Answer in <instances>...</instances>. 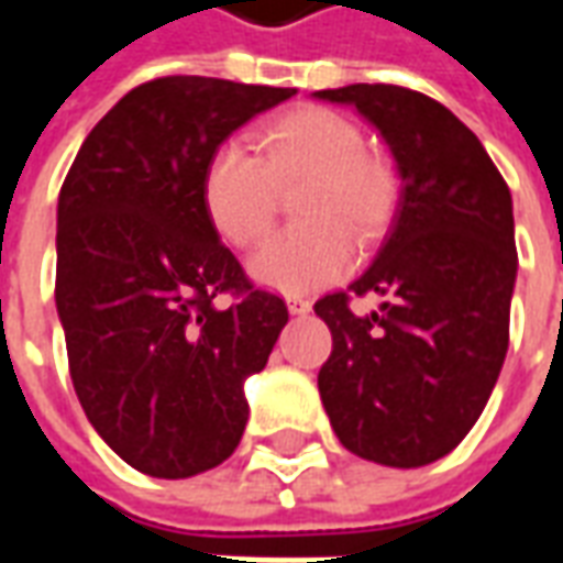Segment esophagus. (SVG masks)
<instances>
[{"label": "esophagus", "instance_id": "1", "mask_svg": "<svg viewBox=\"0 0 563 563\" xmlns=\"http://www.w3.org/2000/svg\"><path fill=\"white\" fill-rule=\"evenodd\" d=\"M286 307H289V313H295V317H305L307 310H310V301L301 298V295H286Z\"/></svg>", "mask_w": 563, "mask_h": 563}]
</instances>
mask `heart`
I'll return each mask as SVG.
<instances>
[{
    "instance_id": "obj_1",
    "label": "heart",
    "mask_w": 563,
    "mask_h": 563,
    "mask_svg": "<svg viewBox=\"0 0 563 563\" xmlns=\"http://www.w3.org/2000/svg\"><path fill=\"white\" fill-rule=\"evenodd\" d=\"M295 196L301 225L271 234L250 258L262 286L301 295L341 280L353 268V239L374 241L389 225L398 177L367 153L365 132L331 108H295L258 132V156L241 144H220L201 177L210 225L232 246H253L268 232L280 189Z\"/></svg>"
}]
</instances>
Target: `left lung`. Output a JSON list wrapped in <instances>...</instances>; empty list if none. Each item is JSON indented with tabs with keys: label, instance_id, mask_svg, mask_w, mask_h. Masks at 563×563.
I'll return each mask as SVG.
<instances>
[{
	"label": "left lung",
	"instance_id": "obj_1",
	"mask_svg": "<svg viewBox=\"0 0 563 563\" xmlns=\"http://www.w3.org/2000/svg\"><path fill=\"white\" fill-rule=\"evenodd\" d=\"M317 96L374 123L401 174L371 268L313 305L331 331L322 407L358 459L422 467L476 424L507 355L519 265L509 186L471 129L424 92L350 84ZM367 291L387 301L355 318L349 298Z\"/></svg>",
	"mask_w": 563,
	"mask_h": 563
}]
</instances>
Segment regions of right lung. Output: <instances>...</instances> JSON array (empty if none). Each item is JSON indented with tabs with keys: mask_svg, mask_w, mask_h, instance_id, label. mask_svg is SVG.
I'll list each match as a JSON object with an SVG mask.
<instances>
[{
	"mask_svg": "<svg viewBox=\"0 0 563 563\" xmlns=\"http://www.w3.org/2000/svg\"><path fill=\"white\" fill-rule=\"evenodd\" d=\"M289 96L198 75L147 80L92 126L59 189L68 374L99 437L147 476L186 479L232 455L250 416L244 379L289 322L201 201L210 153Z\"/></svg>",
	"mask_w": 563,
	"mask_h": 563,
	"instance_id": "right-lung-1",
	"label": "right lung"
}]
</instances>
